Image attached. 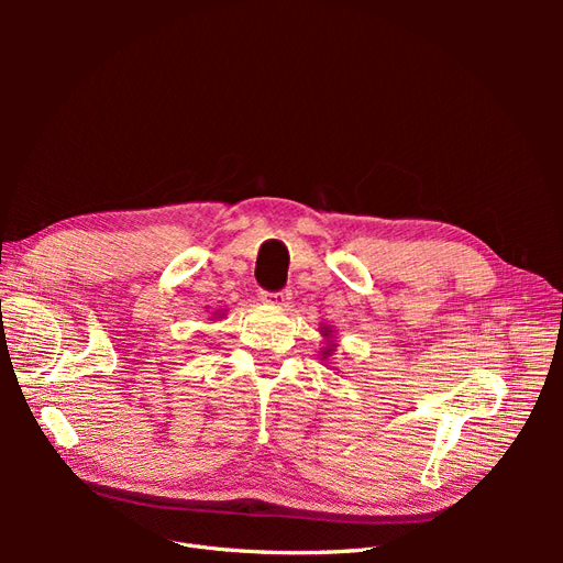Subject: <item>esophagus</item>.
Segmentation results:
<instances>
[{
  "instance_id": "esophagus-1",
  "label": "esophagus",
  "mask_w": 563,
  "mask_h": 563,
  "mask_svg": "<svg viewBox=\"0 0 563 563\" xmlns=\"http://www.w3.org/2000/svg\"><path fill=\"white\" fill-rule=\"evenodd\" d=\"M263 302L272 305V308H288V300H291V294L279 291V294H263Z\"/></svg>"
}]
</instances>
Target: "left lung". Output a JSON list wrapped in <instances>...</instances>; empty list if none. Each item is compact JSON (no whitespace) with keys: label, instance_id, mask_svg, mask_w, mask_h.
<instances>
[{"label":"left lung","instance_id":"obj_1","mask_svg":"<svg viewBox=\"0 0 563 563\" xmlns=\"http://www.w3.org/2000/svg\"><path fill=\"white\" fill-rule=\"evenodd\" d=\"M321 338H323V347H321V360L327 362L329 356L338 350V340L333 338V329L331 327H321Z\"/></svg>","mask_w":563,"mask_h":563}]
</instances>
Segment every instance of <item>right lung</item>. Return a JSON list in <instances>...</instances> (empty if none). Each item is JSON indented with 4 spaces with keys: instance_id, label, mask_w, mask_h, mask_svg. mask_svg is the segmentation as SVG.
Masks as SVG:
<instances>
[{
    "instance_id": "right-lung-1",
    "label": "right lung",
    "mask_w": 563,
    "mask_h": 563,
    "mask_svg": "<svg viewBox=\"0 0 563 563\" xmlns=\"http://www.w3.org/2000/svg\"><path fill=\"white\" fill-rule=\"evenodd\" d=\"M216 314H218V317H223V314H225V312H216Z\"/></svg>"
}]
</instances>
